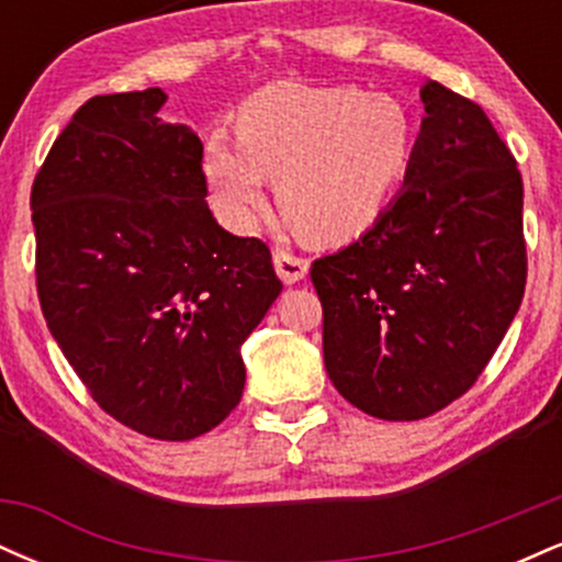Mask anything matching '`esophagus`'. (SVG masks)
Here are the masks:
<instances>
[{
	"label": "esophagus",
	"instance_id": "1",
	"mask_svg": "<svg viewBox=\"0 0 562 562\" xmlns=\"http://www.w3.org/2000/svg\"><path fill=\"white\" fill-rule=\"evenodd\" d=\"M274 269L282 282L293 285V282H301L308 274V261L303 256L290 254L288 248H274Z\"/></svg>",
	"mask_w": 562,
	"mask_h": 562
}]
</instances>
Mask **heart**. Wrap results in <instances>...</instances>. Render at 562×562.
<instances>
[{"instance_id": "obj_1", "label": "heart", "mask_w": 562, "mask_h": 562, "mask_svg": "<svg viewBox=\"0 0 562 562\" xmlns=\"http://www.w3.org/2000/svg\"><path fill=\"white\" fill-rule=\"evenodd\" d=\"M412 153V121L396 100L357 87L280 83L237 113V145L205 142V179L235 222L263 205L277 179L282 216L314 243H344L375 224Z\"/></svg>"}]
</instances>
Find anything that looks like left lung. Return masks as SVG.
Listing matches in <instances>:
<instances>
[{"mask_svg": "<svg viewBox=\"0 0 562 562\" xmlns=\"http://www.w3.org/2000/svg\"><path fill=\"white\" fill-rule=\"evenodd\" d=\"M404 190L372 229L312 263L322 351L346 402L423 420L473 389L526 290L524 179L479 102L438 81Z\"/></svg>", "mask_w": 562, "mask_h": 562, "instance_id": "obj_1", "label": "left lung"}]
</instances>
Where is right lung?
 <instances>
[{"label":"right lung","instance_id":"right-lung-1","mask_svg":"<svg viewBox=\"0 0 562 562\" xmlns=\"http://www.w3.org/2000/svg\"><path fill=\"white\" fill-rule=\"evenodd\" d=\"M164 102L97 94L49 147L31 187L36 290L100 409L190 441L240 404V346L282 282L267 243L216 224L203 142L164 124Z\"/></svg>","mask_w":562,"mask_h":562}]
</instances>
